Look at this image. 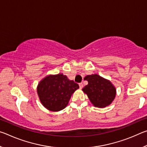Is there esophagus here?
I'll use <instances>...</instances> for the list:
<instances>
[{"label":"esophagus","instance_id":"34e87169","mask_svg":"<svg viewBox=\"0 0 147 147\" xmlns=\"http://www.w3.org/2000/svg\"><path fill=\"white\" fill-rule=\"evenodd\" d=\"M79 87H80V89H82L83 88V84L82 83H80L79 84Z\"/></svg>","mask_w":147,"mask_h":147}]
</instances>
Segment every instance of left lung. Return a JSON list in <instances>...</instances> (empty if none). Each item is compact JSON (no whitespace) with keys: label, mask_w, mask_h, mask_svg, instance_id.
I'll return each mask as SVG.
<instances>
[{"label":"left lung","mask_w":147,"mask_h":147,"mask_svg":"<svg viewBox=\"0 0 147 147\" xmlns=\"http://www.w3.org/2000/svg\"><path fill=\"white\" fill-rule=\"evenodd\" d=\"M84 80L88 84L82 89L91 103L95 107L104 108L110 104L115 98L116 90L109 80L98 74L86 76Z\"/></svg>","instance_id":"obj_1"}]
</instances>
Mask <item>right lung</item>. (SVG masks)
Instances as JSON below:
<instances>
[{
	"label": "right lung",
	"instance_id": "1",
	"mask_svg": "<svg viewBox=\"0 0 147 147\" xmlns=\"http://www.w3.org/2000/svg\"><path fill=\"white\" fill-rule=\"evenodd\" d=\"M78 84L69 80L65 75H50L40 82L38 93L42 104L51 111H58L67 105L71 96L77 89Z\"/></svg>",
	"mask_w": 147,
	"mask_h": 147
}]
</instances>
